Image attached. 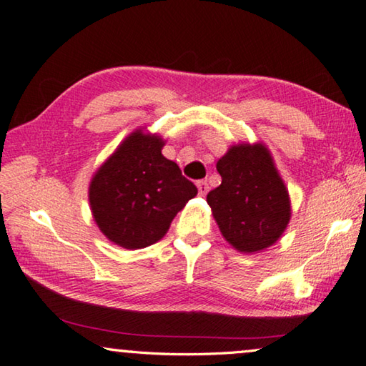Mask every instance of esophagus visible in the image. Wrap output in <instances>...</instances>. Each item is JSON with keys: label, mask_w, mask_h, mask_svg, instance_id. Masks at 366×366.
<instances>
[{"label": "esophagus", "mask_w": 366, "mask_h": 366, "mask_svg": "<svg viewBox=\"0 0 366 366\" xmlns=\"http://www.w3.org/2000/svg\"><path fill=\"white\" fill-rule=\"evenodd\" d=\"M197 189H198V194H200L202 197H204L206 194H208V190H209L208 182H206V181H198L197 182Z\"/></svg>", "instance_id": "esophagus-1"}]
</instances>
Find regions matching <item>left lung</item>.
I'll return each mask as SVG.
<instances>
[{"label": "left lung", "instance_id": "1", "mask_svg": "<svg viewBox=\"0 0 366 366\" xmlns=\"http://www.w3.org/2000/svg\"><path fill=\"white\" fill-rule=\"evenodd\" d=\"M216 169L222 182L206 202L225 242L243 254L275 244L290 224L291 200L267 145H230Z\"/></svg>", "mask_w": 366, "mask_h": 366}]
</instances>
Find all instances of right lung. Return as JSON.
Listing matches in <instances>:
<instances>
[{
	"instance_id": "1",
	"label": "right lung",
	"mask_w": 366,
	"mask_h": 366,
	"mask_svg": "<svg viewBox=\"0 0 366 366\" xmlns=\"http://www.w3.org/2000/svg\"><path fill=\"white\" fill-rule=\"evenodd\" d=\"M166 141L139 126L91 177L88 198L99 230L124 249L160 242L198 190L163 157Z\"/></svg>"
}]
</instances>
